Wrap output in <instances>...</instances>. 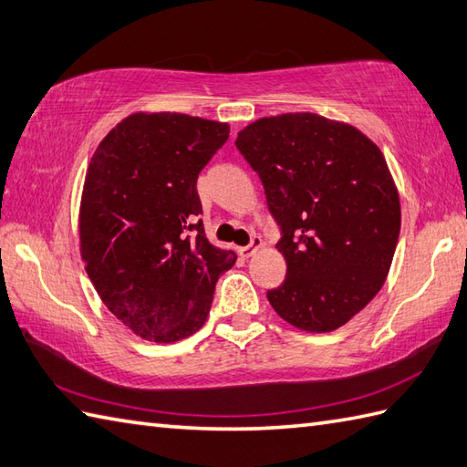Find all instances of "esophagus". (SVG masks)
I'll list each match as a JSON object with an SVG mask.
<instances>
[{
    "label": "esophagus",
    "mask_w": 467,
    "mask_h": 467,
    "mask_svg": "<svg viewBox=\"0 0 467 467\" xmlns=\"http://www.w3.org/2000/svg\"><path fill=\"white\" fill-rule=\"evenodd\" d=\"M260 247H262V237L254 235V237H252V242H250V245L240 247V255H242V257H252L257 250H260Z\"/></svg>",
    "instance_id": "esophagus-1"
}]
</instances>
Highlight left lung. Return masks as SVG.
<instances>
[{
  "instance_id": "8db88e82",
  "label": "left lung",
  "mask_w": 467,
  "mask_h": 467,
  "mask_svg": "<svg viewBox=\"0 0 467 467\" xmlns=\"http://www.w3.org/2000/svg\"><path fill=\"white\" fill-rule=\"evenodd\" d=\"M235 148L260 175L282 234L287 274L269 304L299 329L344 326L386 282L400 237L398 190L379 148L316 113L257 119Z\"/></svg>"
}]
</instances>
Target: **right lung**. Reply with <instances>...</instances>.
<instances>
[{
    "mask_svg": "<svg viewBox=\"0 0 467 467\" xmlns=\"http://www.w3.org/2000/svg\"><path fill=\"white\" fill-rule=\"evenodd\" d=\"M230 126L185 113H133L89 163L81 195V257L101 302L143 339L195 334L235 254L207 242L198 175Z\"/></svg>",
    "mask_w": 467,
    "mask_h": 467,
    "instance_id": "obj_1",
    "label": "right lung"
}]
</instances>
